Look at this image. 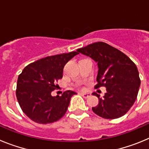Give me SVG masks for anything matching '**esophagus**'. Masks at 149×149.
<instances>
[{"instance_id":"esophagus-1","label":"esophagus","mask_w":149,"mask_h":149,"mask_svg":"<svg viewBox=\"0 0 149 149\" xmlns=\"http://www.w3.org/2000/svg\"><path fill=\"white\" fill-rule=\"evenodd\" d=\"M81 95L84 98H87L90 96V94H89V93H81Z\"/></svg>"}]
</instances>
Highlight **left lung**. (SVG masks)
<instances>
[{"instance_id":"8db88e82","label":"left lung","mask_w":149,"mask_h":149,"mask_svg":"<svg viewBox=\"0 0 149 149\" xmlns=\"http://www.w3.org/2000/svg\"><path fill=\"white\" fill-rule=\"evenodd\" d=\"M97 63L98 71L95 87L105 86L103 98L97 93L98 104L92 110L104 119L122 116L130 110L137 97L140 79L136 65L122 51L105 42H98L77 50Z\"/></svg>"}]
</instances>
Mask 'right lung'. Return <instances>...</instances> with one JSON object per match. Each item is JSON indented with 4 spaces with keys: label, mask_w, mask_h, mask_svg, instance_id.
<instances>
[{
    "label": "right lung",
    "mask_w": 149,
    "mask_h": 149,
    "mask_svg": "<svg viewBox=\"0 0 149 149\" xmlns=\"http://www.w3.org/2000/svg\"><path fill=\"white\" fill-rule=\"evenodd\" d=\"M78 54L77 51L50 56L30 63L24 68L17 81L16 97L22 111L39 124L52 123L65 115L71 98L77 94L65 91L61 96L51 95L65 65Z\"/></svg>",
    "instance_id": "obj_1"
}]
</instances>
